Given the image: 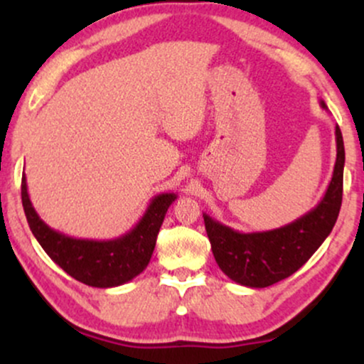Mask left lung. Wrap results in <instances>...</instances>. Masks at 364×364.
<instances>
[{
	"instance_id": "obj_1",
	"label": "left lung",
	"mask_w": 364,
	"mask_h": 364,
	"mask_svg": "<svg viewBox=\"0 0 364 364\" xmlns=\"http://www.w3.org/2000/svg\"><path fill=\"white\" fill-rule=\"evenodd\" d=\"M327 109V104L320 101ZM337 157L327 191L318 205L282 228L260 232H240L203 214L207 236L219 269L246 287H269L289 277L310 260L336 225L342 203L344 140L336 127Z\"/></svg>"
}]
</instances>
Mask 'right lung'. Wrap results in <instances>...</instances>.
<instances>
[{
	"instance_id": "right-lung-1",
	"label": "right lung",
	"mask_w": 364,
	"mask_h": 364,
	"mask_svg": "<svg viewBox=\"0 0 364 364\" xmlns=\"http://www.w3.org/2000/svg\"><path fill=\"white\" fill-rule=\"evenodd\" d=\"M176 193H161L150 200L147 210L133 229L114 240H78L51 229L32 207L27 179L22 178V203L32 235L66 274L92 287H116L145 270L156 240Z\"/></svg>"
}]
</instances>
